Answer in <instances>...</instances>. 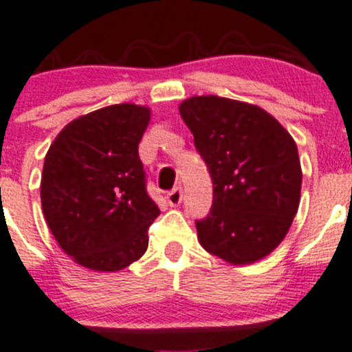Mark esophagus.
Instances as JSON below:
<instances>
[{"instance_id":"obj_1","label":"esophagus","mask_w":352,"mask_h":352,"mask_svg":"<svg viewBox=\"0 0 352 352\" xmlns=\"http://www.w3.org/2000/svg\"><path fill=\"white\" fill-rule=\"evenodd\" d=\"M182 198H184L182 188H173L172 191H170L168 195H166V199H168V204L172 205V207H177V205H179L180 201H182Z\"/></svg>"}]
</instances>
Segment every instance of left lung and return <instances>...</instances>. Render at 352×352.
<instances>
[{"label": "left lung", "mask_w": 352, "mask_h": 352, "mask_svg": "<svg viewBox=\"0 0 352 352\" xmlns=\"http://www.w3.org/2000/svg\"><path fill=\"white\" fill-rule=\"evenodd\" d=\"M214 184L210 214L196 221L205 251L231 265L270 254L298 212V148L267 110L221 96H192L179 107Z\"/></svg>", "instance_id": "obj_1"}]
</instances>
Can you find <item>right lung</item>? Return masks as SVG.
I'll list each match as a JSON object with an SVG mask.
<instances>
[{"label": "right lung", "mask_w": 352, "mask_h": 352, "mask_svg": "<svg viewBox=\"0 0 352 352\" xmlns=\"http://www.w3.org/2000/svg\"><path fill=\"white\" fill-rule=\"evenodd\" d=\"M151 110L121 103L80 116L50 144L40 184L45 221L80 267L117 272L144 256L160 208L145 189L138 144Z\"/></svg>", "instance_id": "add662e5"}]
</instances>
